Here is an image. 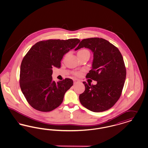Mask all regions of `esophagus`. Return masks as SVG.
I'll list each match as a JSON object with an SVG mask.
<instances>
[{"label": "esophagus", "instance_id": "esophagus-1", "mask_svg": "<svg viewBox=\"0 0 148 148\" xmlns=\"http://www.w3.org/2000/svg\"><path fill=\"white\" fill-rule=\"evenodd\" d=\"M73 82H74V84H76L77 82V79H74Z\"/></svg>", "mask_w": 148, "mask_h": 148}]
</instances>
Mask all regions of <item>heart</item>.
I'll list each match as a JSON object with an SVG mask.
<instances>
[{"label":"heart","mask_w":148,"mask_h":148,"mask_svg":"<svg viewBox=\"0 0 148 148\" xmlns=\"http://www.w3.org/2000/svg\"><path fill=\"white\" fill-rule=\"evenodd\" d=\"M85 55H89V51L87 49H83L79 50L77 51V56H84ZM74 74L77 76H80L81 75V73L77 72V73H75Z\"/></svg>","instance_id":"obj_1"}]
</instances>
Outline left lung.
<instances>
[{"label": "left lung", "mask_w": 148, "mask_h": 148, "mask_svg": "<svg viewBox=\"0 0 148 148\" xmlns=\"http://www.w3.org/2000/svg\"><path fill=\"white\" fill-rule=\"evenodd\" d=\"M88 48L93 53L92 69L86 77L97 82L96 85L83 82L85 91L79 100L93 112L110 109L120 98L126 78V68L119 49L104 39H84L75 50Z\"/></svg>", "instance_id": "1"}]
</instances>
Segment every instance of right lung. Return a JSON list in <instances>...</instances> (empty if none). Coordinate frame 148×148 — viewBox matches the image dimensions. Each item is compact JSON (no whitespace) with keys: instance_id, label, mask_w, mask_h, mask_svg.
<instances>
[{"instance_id":"1","label":"right lung","mask_w":148,"mask_h":148,"mask_svg":"<svg viewBox=\"0 0 148 148\" xmlns=\"http://www.w3.org/2000/svg\"><path fill=\"white\" fill-rule=\"evenodd\" d=\"M80 40L49 39L36 42L24 57L21 65L20 86L29 104L42 112H50L60 106L73 81L65 78L53 80V66L59 68L65 54L74 48Z\"/></svg>"}]
</instances>
